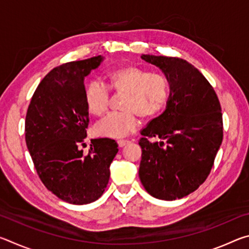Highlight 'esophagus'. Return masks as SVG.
<instances>
[{"label":"esophagus","instance_id":"esophagus-1","mask_svg":"<svg viewBox=\"0 0 249 249\" xmlns=\"http://www.w3.org/2000/svg\"><path fill=\"white\" fill-rule=\"evenodd\" d=\"M128 142H129V141H127V140H120V141H117V144H119L120 147H124L125 145H127Z\"/></svg>","mask_w":249,"mask_h":249}]
</instances>
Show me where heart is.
Returning <instances> with one entry per match:
<instances>
[{"mask_svg": "<svg viewBox=\"0 0 249 249\" xmlns=\"http://www.w3.org/2000/svg\"><path fill=\"white\" fill-rule=\"evenodd\" d=\"M107 86L125 96L122 102L124 111L108 114L96 123V135L109 138H123L137 128L142 119H153L158 115L167 103L169 83L162 73L148 72L137 67H124L107 75ZM108 88L101 81L89 84L86 100L89 111L94 115H102L109 104Z\"/></svg>", "mask_w": 249, "mask_h": 249, "instance_id": "heart-1", "label": "heart"}]
</instances>
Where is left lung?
I'll return each mask as SVG.
<instances>
[{"label":"left lung","mask_w":249,"mask_h":249,"mask_svg":"<svg viewBox=\"0 0 249 249\" xmlns=\"http://www.w3.org/2000/svg\"><path fill=\"white\" fill-rule=\"evenodd\" d=\"M142 59L165 74L169 98L165 111L142 129L140 179L156 199H181L196 191L212 169L223 141L220 101L204 75L183 59L154 54Z\"/></svg>","instance_id":"obj_1"}]
</instances>
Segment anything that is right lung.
Returning a JSON list of instances; mask_svg holds the SVG:
<instances>
[{
    "label": "right lung",
    "instance_id": "1",
    "mask_svg": "<svg viewBox=\"0 0 249 249\" xmlns=\"http://www.w3.org/2000/svg\"><path fill=\"white\" fill-rule=\"evenodd\" d=\"M103 60L96 56L53 69L27 109L25 140L37 174L49 191L71 204L91 203L103 195L119 151L111 138L91 140L88 155L79 148L89 124L84 78Z\"/></svg>",
    "mask_w": 249,
    "mask_h": 249
}]
</instances>
